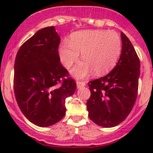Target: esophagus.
I'll list each match as a JSON object with an SVG mask.
<instances>
[{
	"instance_id": "34e87169",
	"label": "esophagus",
	"mask_w": 153,
	"mask_h": 153,
	"mask_svg": "<svg viewBox=\"0 0 153 153\" xmlns=\"http://www.w3.org/2000/svg\"><path fill=\"white\" fill-rule=\"evenodd\" d=\"M85 85H86L85 81H77V86H78V88L82 87V86H84Z\"/></svg>"
}]
</instances>
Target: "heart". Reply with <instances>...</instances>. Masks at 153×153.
<instances>
[{
    "label": "heart",
    "mask_w": 153,
    "mask_h": 153,
    "mask_svg": "<svg viewBox=\"0 0 153 153\" xmlns=\"http://www.w3.org/2000/svg\"><path fill=\"white\" fill-rule=\"evenodd\" d=\"M122 43L118 33L106 30H84L72 34L69 41L60 45L61 63L70 68L79 58L84 59L72 73L77 78L88 76L92 71L103 75L110 72L116 65L121 55Z\"/></svg>",
    "instance_id": "1"
}]
</instances>
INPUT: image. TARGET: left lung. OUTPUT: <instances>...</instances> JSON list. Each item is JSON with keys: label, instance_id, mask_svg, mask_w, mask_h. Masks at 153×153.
<instances>
[{"label": "left lung", "instance_id": "1", "mask_svg": "<svg viewBox=\"0 0 153 153\" xmlns=\"http://www.w3.org/2000/svg\"><path fill=\"white\" fill-rule=\"evenodd\" d=\"M122 50L116 66L102 78L88 83L89 117L104 127H113L126 119L133 108L138 89L140 60L129 38L121 33Z\"/></svg>", "mask_w": 153, "mask_h": 153}]
</instances>
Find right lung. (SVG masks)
Instances as JSON below:
<instances>
[{"mask_svg": "<svg viewBox=\"0 0 153 153\" xmlns=\"http://www.w3.org/2000/svg\"><path fill=\"white\" fill-rule=\"evenodd\" d=\"M60 42L55 27H46L25 41L15 58V98L26 118L37 126L61 121L66 98L76 89L75 81L60 61Z\"/></svg>", "mask_w": 153, "mask_h": 153, "instance_id": "add662e5", "label": "right lung"}]
</instances>
